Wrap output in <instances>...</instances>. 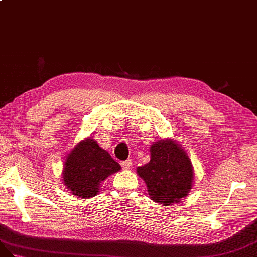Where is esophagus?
I'll return each instance as SVG.
<instances>
[{"label":"esophagus","instance_id":"esophagus-1","mask_svg":"<svg viewBox=\"0 0 257 257\" xmlns=\"http://www.w3.org/2000/svg\"><path fill=\"white\" fill-rule=\"evenodd\" d=\"M120 165H121V167H122V169H124V170L130 169L131 165H133V160L127 159V160H124V161H121Z\"/></svg>","mask_w":257,"mask_h":257}]
</instances>
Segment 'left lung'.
Segmentation results:
<instances>
[{"mask_svg":"<svg viewBox=\"0 0 257 257\" xmlns=\"http://www.w3.org/2000/svg\"><path fill=\"white\" fill-rule=\"evenodd\" d=\"M150 152L149 163L137 168L150 198L164 206L180 202L194 184V168L188 154L171 138L152 143Z\"/></svg>","mask_w":257,"mask_h":257,"instance_id":"1","label":"left lung"}]
</instances>
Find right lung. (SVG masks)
Returning a JSON list of instances; mask_svg holds the SVG:
<instances>
[{
	"label": "right lung",
	"instance_id": "1",
	"mask_svg": "<svg viewBox=\"0 0 257 257\" xmlns=\"http://www.w3.org/2000/svg\"><path fill=\"white\" fill-rule=\"evenodd\" d=\"M120 165L88 137L78 142L64 158L62 183L69 192L82 199L98 195L101 183L118 172Z\"/></svg>",
	"mask_w": 257,
	"mask_h": 257
}]
</instances>
